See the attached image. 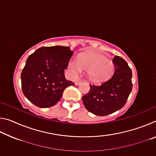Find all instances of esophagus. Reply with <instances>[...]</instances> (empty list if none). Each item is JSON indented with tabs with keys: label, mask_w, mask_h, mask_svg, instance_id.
<instances>
[{
	"label": "esophagus",
	"mask_w": 156,
	"mask_h": 156,
	"mask_svg": "<svg viewBox=\"0 0 156 156\" xmlns=\"http://www.w3.org/2000/svg\"><path fill=\"white\" fill-rule=\"evenodd\" d=\"M81 83V80H76V82H75V84L76 85H78L79 84H80Z\"/></svg>",
	"instance_id": "obj_1"
}]
</instances>
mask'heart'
Instances as JSON below:
<instances>
[{"instance_id":"1","label":"heart","mask_w":156,"mask_h":156,"mask_svg":"<svg viewBox=\"0 0 156 156\" xmlns=\"http://www.w3.org/2000/svg\"><path fill=\"white\" fill-rule=\"evenodd\" d=\"M68 67L77 74L82 69L87 71L88 78L95 83L107 80L114 72V65L107 58L98 53L89 52L79 57L78 62L70 60Z\"/></svg>"}]
</instances>
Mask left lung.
Listing matches in <instances>:
<instances>
[{
  "label": "left lung",
  "mask_w": 156,
  "mask_h": 156,
  "mask_svg": "<svg viewBox=\"0 0 156 156\" xmlns=\"http://www.w3.org/2000/svg\"><path fill=\"white\" fill-rule=\"evenodd\" d=\"M113 62L112 77L100 85H90L89 93L83 97L86 109L96 115H107L120 109L132 90V72L127 63L118 56Z\"/></svg>",
  "instance_id": "obj_1"
}]
</instances>
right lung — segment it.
I'll return each instance as SVG.
<instances>
[{
    "label": "right lung",
    "instance_id": "1",
    "mask_svg": "<svg viewBox=\"0 0 156 156\" xmlns=\"http://www.w3.org/2000/svg\"><path fill=\"white\" fill-rule=\"evenodd\" d=\"M73 54L70 47L56 45L41 47L28 57L20 78L23 94L31 103L51 107L67 87L74 84L64 73Z\"/></svg>",
    "mask_w": 156,
    "mask_h": 156
}]
</instances>
